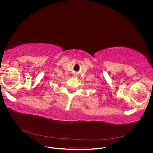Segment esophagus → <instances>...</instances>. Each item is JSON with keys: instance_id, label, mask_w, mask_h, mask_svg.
I'll use <instances>...</instances> for the list:
<instances>
[{"instance_id": "esophagus-1", "label": "esophagus", "mask_w": 153, "mask_h": 153, "mask_svg": "<svg viewBox=\"0 0 153 153\" xmlns=\"http://www.w3.org/2000/svg\"><path fill=\"white\" fill-rule=\"evenodd\" d=\"M75 76H76V75H75Z\"/></svg>"}]
</instances>
